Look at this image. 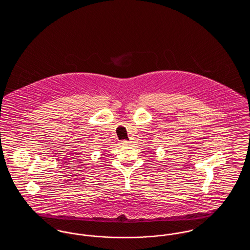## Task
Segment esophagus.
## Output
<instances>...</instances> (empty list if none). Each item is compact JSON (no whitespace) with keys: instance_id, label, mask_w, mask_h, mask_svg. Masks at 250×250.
I'll return each instance as SVG.
<instances>
[{"instance_id":"34e87169","label":"esophagus","mask_w":250,"mask_h":250,"mask_svg":"<svg viewBox=\"0 0 250 250\" xmlns=\"http://www.w3.org/2000/svg\"><path fill=\"white\" fill-rule=\"evenodd\" d=\"M120 144L122 145V146H126V145H128L129 144V142L128 141H122Z\"/></svg>"}]
</instances>
